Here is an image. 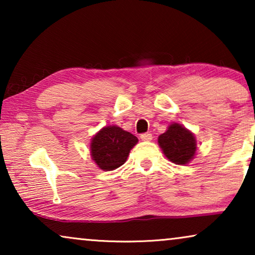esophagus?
Segmentation results:
<instances>
[{
  "mask_svg": "<svg viewBox=\"0 0 255 255\" xmlns=\"http://www.w3.org/2000/svg\"><path fill=\"white\" fill-rule=\"evenodd\" d=\"M152 134L151 133H142V134H140V139L141 140H144V141H151L152 140Z\"/></svg>",
  "mask_w": 255,
  "mask_h": 255,
  "instance_id": "esophagus-1",
  "label": "esophagus"
}]
</instances>
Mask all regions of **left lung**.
<instances>
[{
  "mask_svg": "<svg viewBox=\"0 0 255 255\" xmlns=\"http://www.w3.org/2000/svg\"><path fill=\"white\" fill-rule=\"evenodd\" d=\"M158 142L167 159L176 165H186L196 153L193 132L177 123L170 124L165 133L159 135Z\"/></svg>",
  "mask_w": 255,
  "mask_h": 255,
  "instance_id": "left-lung-1",
  "label": "left lung"
}]
</instances>
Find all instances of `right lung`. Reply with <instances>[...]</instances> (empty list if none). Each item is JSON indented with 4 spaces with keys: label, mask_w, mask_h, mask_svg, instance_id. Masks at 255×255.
<instances>
[{
    "label": "right lung",
    "mask_w": 255,
    "mask_h": 255,
    "mask_svg": "<svg viewBox=\"0 0 255 255\" xmlns=\"http://www.w3.org/2000/svg\"><path fill=\"white\" fill-rule=\"evenodd\" d=\"M138 138L117 125L103 128L90 142V155L103 170H114L127 161Z\"/></svg>",
    "instance_id": "add662e5"
}]
</instances>
